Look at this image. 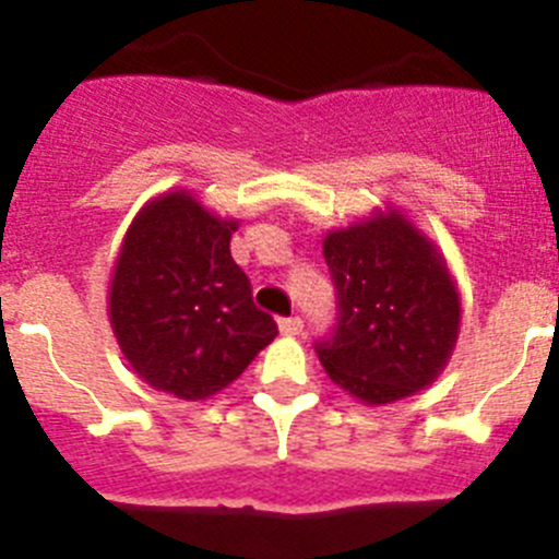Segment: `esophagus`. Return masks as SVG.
<instances>
[{
  "label": "esophagus",
  "instance_id": "1",
  "mask_svg": "<svg viewBox=\"0 0 559 559\" xmlns=\"http://www.w3.org/2000/svg\"><path fill=\"white\" fill-rule=\"evenodd\" d=\"M280 333L283 335H299L302 333V319L290 316V319H280Z\"/></svg>",
  "mask_w": 559,
  "mask_h": 559
}]
</instances>
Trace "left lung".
Masks as SVG:
<instances>
[{"mask_svg": "<svg viewBox=\"0 0 559 559\" xmlns=\"http://www.w3.org/2000/svg\"><path fill=\"white\" fill-rule=\"evenodd\" d=\"M324 260L338 319L316 353L335 386L369 406L431 386L456 347L462 319L437 246L392 210L330 231Z\"/></svg>", "mask_w": 559, "mask_h": 559, "instance_id": "left-lung-1", "label": "left lung"}]
</instances>
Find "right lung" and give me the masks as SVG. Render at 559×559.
Instances as JSON below:
<instances>
[{
	"label": "right lung",
	"mask_w": 559,
	"mask_h": 559,
	"mask_svg": "<svg viewBox=\"0 0 559 559\" xmlns=\"http://www.w3.org/2000/svg\"><path fill=\"white\" fill-rule=\"evenodd\" d=\"M237 221L187 190L165 192L128 226L108 288V322L131 369L179 400H206L269 347L276 322L231 260Z\"/></svg>",
	"instance_id": "right-lung-1"
}]
</instances>
